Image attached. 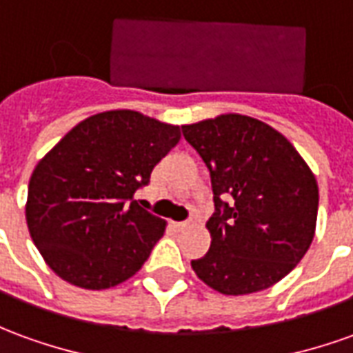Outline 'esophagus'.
I'll use <instances>...</instances> for the list:
<instances>
[{"mask_svg": "<svg viewBox=\"0 0 353 353\" xmlns=\"http://www.w3.org/2000/svg\"><path fill=\"white\" fill-rule=\"evenodd\" d=\"M174 228H176L177 231H185V229L193 228V219H187V221H177V223H174Z\"/></svg>", "mask_w": 353, "mask_h": 353, "instance_id": "1", "label": "esophagus"}]
</instances>
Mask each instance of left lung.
Wrapping results in <instances>:
<instances>
[{
	"instance_id": "left-lung-1",
	"label": "left lung",
	"mask_w": 353,
	"mask_h": 353,
	"mask_svg": "<svg viewBox=\"0 0 353 353\" xmlns=\"http://www.w3.org/2000/svg\"><path fill=\"white\" fill-rule=\"evenodd\" d=\"M181 130L210 170L216 204L206 221L210 250L191 262L196 277L228 296L273 287L314 241V172L285 135L256 118L229 112Z\"/></svg>"
}]
</instances>
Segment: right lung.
<instances>
[{"label": "right lung", "instance_id": "right-lung-1", "mask_svg": "<svg viewBox=\"0 0 353 353\" xmlns=\"http://www.w3.org/2000/svg\"><path fill=\"white\" fill-rule=\"evenodd\" d=\"M179 137V125L137 110H107L74 125L39 160L26 223L61 279L103 290L141 270L166 221L143 210L134 194Z\"/></svg>", "mask_w": 353, "mask_h": 353}]
</instances>
